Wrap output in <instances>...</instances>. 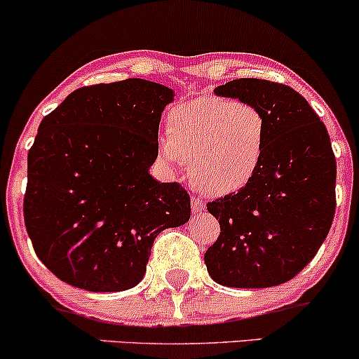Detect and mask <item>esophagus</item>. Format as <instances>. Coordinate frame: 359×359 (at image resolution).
Wrapping results in <instances>:
<instances>
[{
	"label": "esophagus",
	"mask_w": 359,
	"mask_h": 359,
	"mask_svg": "<svg viewBox=\"0 0 359 359\" xmlns=\"http://www.w3.org/2000/svg\"><path fill=\"white\" fill-rule=\"evenodd\" d=\"M191 208H192V211L196 212V214H201L205 209V203H204L203 199H199V197H192Z\"/></svg>",
	"instance_id": "34e87169"
}]
</instances>
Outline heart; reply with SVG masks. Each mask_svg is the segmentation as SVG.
<instances>
[{
	"label": "heart",
	"mask_w": 359,
	"mask_h": 359,
	"mask_svg": "<svg viewBox=\"0 0 359 359\" xmlns=\"http://www.w3.org/2000/svg\"><path fill=\"white\" fill-rule=\"evenodd\" d=\"M160 154L170 165L191 159L194 184L214 196L238 192L257 175L266 142L262 111L228 97L180 102L167 116Z\"/></svg>",
	"instance_id": "heart-1"
}]
</instances>
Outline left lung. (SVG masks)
<instances>
[{
  "instance_id": "left-lung-1",
  "label": "left lung",
  "mask_w": 359,
  "mask_h": 359,
  "mask_svg": "<svg viewBox=\"0 0 359 359\" xmlns=\"http://www.w3.org/2000/svg\"><path fill=\"white\" fill-rule=\"evenodd\" d=\"M262 111L266 142L246 187L208 203L221 233L204 255L214 282L275 287L316 257L336 212V156L324 123L302 94L280 82L234 79L214 89Z\"/></svg>"
}]
</instances>
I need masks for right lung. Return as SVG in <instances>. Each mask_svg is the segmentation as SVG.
Returning <instances> with one entry per match:
<instances>
[{"label":"right lung","mask_w":359,"mask_h":359,"mask_svg":"<svg viewBox=\"0 0 359 359\" xmlns=\"http://www.w3.org/2000/svg\"><path fill=\"white\" fill-rule=\"evenodd\" d=\"M174 90L145 79L74 90L28 151L27 233L48 270L77 288L121 292L143 278L155 238L191 217L179 182L148 174Z\"/></svg>","instance_id":"add662e5"}]
</instances>
